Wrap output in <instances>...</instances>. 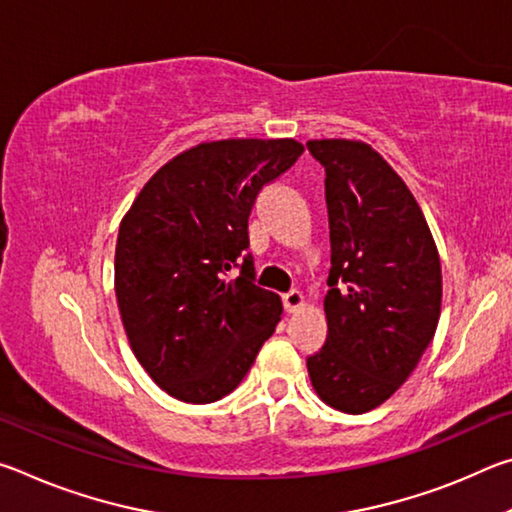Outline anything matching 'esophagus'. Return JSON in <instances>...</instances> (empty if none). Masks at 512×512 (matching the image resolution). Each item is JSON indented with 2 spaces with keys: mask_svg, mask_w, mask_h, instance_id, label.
<instances>
[{
  "mask_svg": "<svg viewBox=\"0 0 512 512\" xmlns=\"http://www.w3.org/2000/svg\"><path fill=\"white\" fill-rule=\"evenodd\" d=\"M282 305L287 314H293V311H298L302 305H305V296L298 289H291L289 293H284L282 296Z\"/></svg>",
  "mask_w": 512,
  "mask_h": 512,
  "instance_id": "esophagus-1",
  "label": "esophagus"
}]
</instances>
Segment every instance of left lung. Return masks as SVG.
Listing matches in <instances>:
<instances>
[{"mask_svg":"<svg viewBox=\"0 0 512 512\" xmlns=\"http://www.w3.org/2000/svg\"><path fill=\"white\" fill-rule=\"evenodd\" d=\"M325 167L329 219L327 339L307 357L318 397L343 413L386 402L436 334L440 257L420 205L363 142L311 140Z\"/></svg>","mask_w":512,"mask_h":512,"instance_id":"8db88e82","label":"left lung"}]
</instances>
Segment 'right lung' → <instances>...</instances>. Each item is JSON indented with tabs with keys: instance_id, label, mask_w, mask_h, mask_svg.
<instances>
[{
	"instance_id": "obj_1",
	"label": "right lung",
	"mask_w": 512,
	"mask_h": 512,
	"mask_svg": "<svg viewBox=\"0 0 512 512\" xmlns=\"http://www.w3.org/2000/svg\"><path fill=\"white\" fill-rule=\"evenodd\" d=\"M302 151L296 140L198 144L155 173L119 225L121 323L142 368L180 402L235 391L275 332L282 302L241 253L257 194Z\"/></svg>"
}]
</instances>
